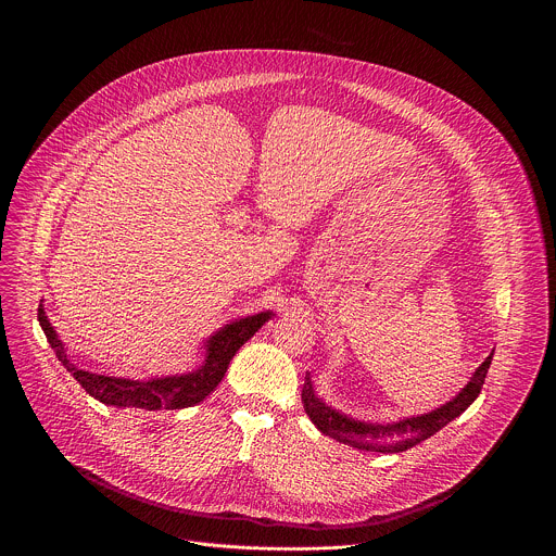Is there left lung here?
<instances>
[{
  "label": "left lung",
  "mask_w": 556,
  "mask_h": 556,
  "mask_svg": "<svg viewBox=\"0 0 556 556\" xmlns=\"http://www.w3.org/2000/svg\"><path fill=\"white\" fill-rule=\"evenodd\" d=\"M491 361H493V352L486 356V361L478 369H475L470 380L464 384V389L455 395L453 401L444 403L442 407H438L429 414L403 418L399 422H382V425L363 422V420H354V418L332 409L330 405L324 403V399L316 395L309 374H305L301 401H303L305 414L309 416V420L321 433H326L343 444H350L354 448H361V451L401 453V451H407V448L420 444L422 440L431 438L433 433H438L442 427H446L451 420H455L459 414H464L468 409V405L478 399L482 391Z\"/></svg>",
  "instance_id": "1"
}]
</instances>
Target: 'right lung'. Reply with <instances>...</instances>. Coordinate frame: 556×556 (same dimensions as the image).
Returning a JSON list of instances; mask_svg holds the SVG:
<instances>
[{
	"mask_svg": "<svg viewBox=\"0 0 556 556\" xmlns=\"http://www.w3.org/2000/svg\"><path fill=\"white\" fill-rule=\"evenodd\" d=\"M270 316H273V312H260L253 316H244V319H235V321L226 324L222 330H217L206 341L204 363L189 374L163 376V378H151V380H129V378L103 376V374L78 369L67 358L61 339L56 337L54 328L48 321L43 305H39V309H37L39 326H41L50 348L54 350L56 358L78 380V384H81L92 395V399L101 401L103 405L118 407V409L136 407V409H147V412L185 409V407L202 403L224 378L235 352L240 350L270 319Z\"/></svg>",
	"mask_w": 556,
	"mask_h": 556,
	"instance_id": "1",
	"label": "right lung"
}]
</instances>
